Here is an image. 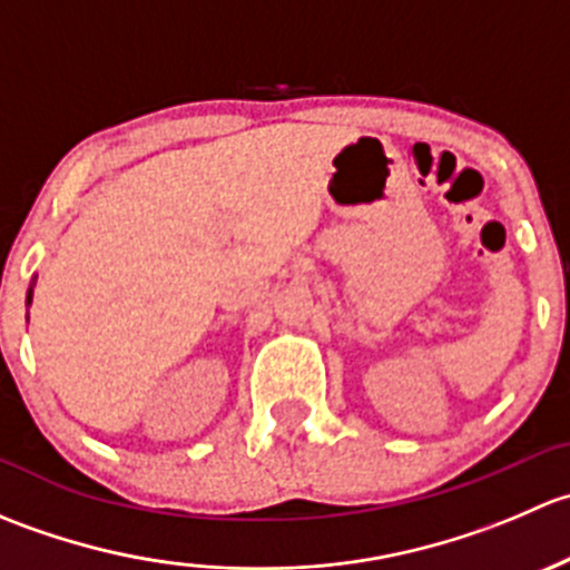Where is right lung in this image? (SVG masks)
Instances as JSON below:
<instances>
[{
	"mask_svg": "<svg viewBox=\"0 0 570 570\" xmlns=\"http://www.w3.org/2000/svg\"><path fill=\"white\" fill-rule=\"evenodd\" d=\"M36 278H38V275H36ZM36 278H32L30 289H27V306H30V303H32V289H36ZM27 320H30V314H27Z\"/></svg>",
	"mask_w": 570,
	"mask_h": 570,
	"instance_id": "1",
	"label": "right lung"
}]
</instances>
